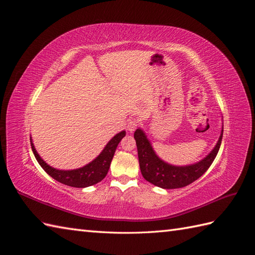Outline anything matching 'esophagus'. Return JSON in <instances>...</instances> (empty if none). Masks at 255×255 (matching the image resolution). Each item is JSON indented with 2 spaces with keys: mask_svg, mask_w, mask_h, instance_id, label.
<instances>
[{
  "mask_svg": "<svg viewBox=\"0 0 255 255\" xmlns=\"http://www.w3.org/2000/svg\"><path fill=\"white\" fill-rule=\"evenodd\" d=\"M138 123H139V120L137 118H130L128 122V129L129 132H134L136 128L138 127Z\"/></svg>",
  "mask_w": 255,
  "mask_h": 255,
  "instance_id": "esophagus-1",
  "label": "esophagus"
}]
</instances>
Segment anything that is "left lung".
<instances>
[{"instance_id": "obj_1", "label": "left lung", "mask_w": 255, "mask_h": 255, "mask_svg": "<svg viewBox=\"0 0 255 255\" xmlns=\"http://www.w3.org/2000/svg\"><path fill=\"white\" fill-rule=\"evenodd\" d=\"M223 135V128L215 148L207 156L196 164L188 166H173L161 160L154 152L152 145L142 129L137 128L134 133L140 171L144 179L151 184L164 189L185 187L198 180L207 170L217 156Z\"/></svg>"}]
</instances>
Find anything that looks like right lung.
<instances>
[{
    "label": "right lung",
    "instance_id": "obj_1",
    "mask_svg": "<svg viewBox=\"0 0 255 255\" xmlns=\"http://www.w3.org/2000/svg\"><path fill=\"white\" fill-rule=\"evenodd\" d=\"M125 136L126 130H122V132L115 135L109 141V143L105 145L103 151L99 154L98 157H96L91 163L87 164L86 166L79 169H74V170H58V169L49 166L39 156V154L37 153L32 139H30V145H32L33 153L38 163L42 167L43 170L50 176H52L54 180L71 187L85 188L101 182L106 176L107 172H109L115 151Z\"/></svg>",
    "mask_w": 255,
    "mask_h": 255
}]
</instances>
